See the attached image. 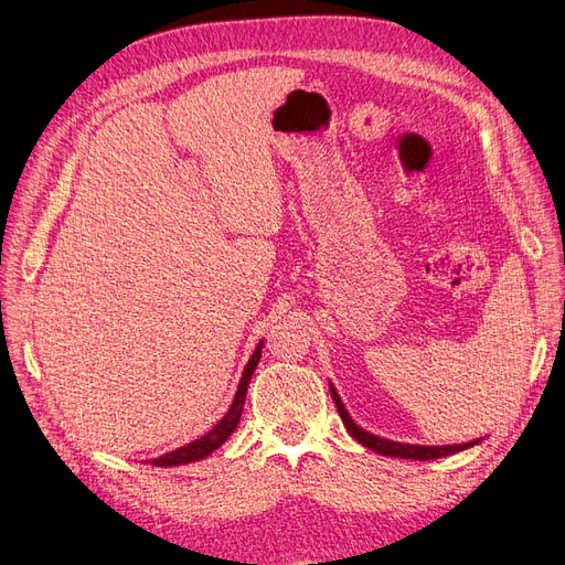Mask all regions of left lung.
Instances as JSON below:
<instances>
[{
	"label": "left lung",
	"mask_w": 565,
	"mask_h": 565,
	"mask_svg": "<svg viewBox=\"0 0 565 565\" xmlns=\"http://www.w3.org/2000/svg\"><path fill=\"white\" fill-rule=\"evenodd\" d=\"M331 394H333V402H335V406H338V413H340V417H342L344 427H348V431L354 436V439H356L361 446H366V448H371V450H375V452H380V455H390V458H406V460H436V458H446V455L460 452V450H465V448H471V446L479 444V439H477V441L460 444V446H413V444H398V441L382 439V436H375V434H371V431H366V429H361V427L352 420L350 413L344 411V406H342V402H340L338 392L333 390V385H331Z\"/></svg>",
	"instance_id": "1"
}]
</instances>
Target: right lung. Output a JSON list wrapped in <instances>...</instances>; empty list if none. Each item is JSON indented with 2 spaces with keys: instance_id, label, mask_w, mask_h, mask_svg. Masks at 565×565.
I'll use <instances>...</instances> for the list:
<instances>
[{
  "instance_id": "1",
  "label": "right lung",
  "mask_w": 565,
  "mask_h": 565,
  "mask_svg": "<svg viewBox=\"0 0 565 565\" xmlns=\"http://www.w3.org/2000/svg\"><path fill=\"white\" fill-rule=\"evenodd\" d=\"M260 354H263V342L256 348V352H253V356L248 359L246 369H244V375H242V382H239V390H236L234 394V402L227 411V415L223 417L221 423H217L211 431H206L202 439H194L192 444L183 446V448H175L167 455H161V458H154L150 460V465L154 467H178V465H188V462H196V460H204L206 455H211L215 448H221L227 436L236 429V425H239L242 420V411H244V402H246V390H248V382H250V375L253 371H256L258 361H260Z\"/></svg>"
}]
</instances>
